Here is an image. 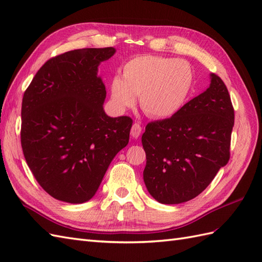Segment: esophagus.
Returning a JSON list of instances; mask_svg holds the SVG:
<instances>
[{
  "label": "esophagus",
  "instance_id": "esophagus-1",
  "mask_svg": "<svg viewBox=\"0 0 262 262\" xmlns=\"http://www.w3.org/2000/svg\"><path fill=\"white\" fill-rule=\"evenodd\" d=\"M141 133H142V126L140 124H137V122H135V124L132 126L130 135L134 138H138L141 135Z\"/></svg>",
  "mask_w": 262,
  "mask_h": 262
}]
</instances>
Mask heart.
Returning <instances> with one entry per match:
<instances>
[{"instance_id":"1","label":"heart","mask_w":262,"mask_h":262,"mask_svg":"<svg viewBox=\"0 0 262 262\" xmlns=\"http://www.w3.org/2000/svg\"><path fill=\"white\" fill-rule=\"evenodd\" d=\"M121 77L110 82V96L119 109L140 105L148 117L165 119L177 115L191 96L194 74L186 60L138 55L121 66Z\"/></svg>"}]
</instances>
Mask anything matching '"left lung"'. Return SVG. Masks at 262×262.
I'll use <instances>...</instances> for the list:
<instances>
[{
    "label": "left lung",
    "instance_id": "obj_1",
    "mask_svg": "<svg viewBox=\"0 0 262 262\" xmlns=\"http://www.w3.org/2000/svg\"><path fill=\"white\" fill-rule=\"evenodd\" d=\"M234 109L227 88L211 73L208 89L173 117L147 124L142 136L143 172L161 204L186 203L202 193L230 160Z\"/></svg>",
    "mask_w": 262,
    "mask_h": 262
}]
</instances>
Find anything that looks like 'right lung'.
I'll use <instances>...</instances> for the list:
<instances>
[{
    "label": "right lung",
    "instance_id": "obj_1",
    "mask_svg": "<svg viewBox=\"0 0 262 262\" xmlns=\"http://www.w3.org/2000/svg\"><path fill=\"white\" fill-rule=\"evenodd\" d=\"M116 49L83 48L43 64L22 99L21 146L27 164L55 199L82 204L96 194L111 161L129 141L132 118L103 110L98 66Z\"/></svg>",
    "mask_w": 262,
    "mask_h": 262
}]
</instances>
